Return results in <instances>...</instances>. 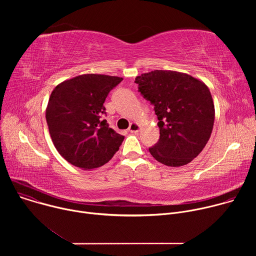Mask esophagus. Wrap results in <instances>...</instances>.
<instances>
[{"mask_svg": "<svg viewBox=\"0 0 256 256\" xmlns=\"http://www.w3.org/2000/svg\"><path fill=\"white\" fill-rule=\"evenodd\" d=\"M140 130V126L138 124H136V122H132L130 128H128V130L130 132H138Z\"/></svg>", "mask_w": 256, "mask_h": 256, "instance_id": "1", "label": "esophagus"}]
</instances>
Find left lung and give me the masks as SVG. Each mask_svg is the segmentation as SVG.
I'll use <instances>...</instances> for the list:
<instances>
[{"mask_svg": "<svg viewBox=\"0 0 256 256\" xmlns=\"http://www.w3.org/2000/svg\"><path fill=\"white\" fill-rule=\"evenodd\" d=\"M138 91L155 107L160 140L150 148L160 163L179 167L192 162L210 140L214 105L208 86L176 70H155L138 76Z\"/></svg>", "mask_w": 256, "mask_h": 256, "instance_id": "1", "label": "left lung"}]
</instances>
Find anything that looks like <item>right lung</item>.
<instances>
[{"label":"right lung","mask_w":256,"mask_h":256,"mask_svg":"<svg viewBox=\"0 0 256 256\" xmlns=\"http://www.w3.org/2000/svg\"><path fill=\"white\" fill-rule=\"evenodd\" d=\"M124 79L84 74L66 80L52 90L46 118L52 140L60 156L83 170L106 164L118 151L124 136L109 128L105 98Z\"/></svg>","instance_id":"add662e5"}]
</instances>
